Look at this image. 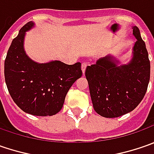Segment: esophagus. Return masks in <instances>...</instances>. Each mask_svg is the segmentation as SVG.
I'll return each mask as SVG.
<instances>
[{"instance_id": "esophagus-1", "label": "esophagus", "mask_w": 154, "mask_h": 154, "mask_svg": "<svg viewBox=\"0 0 154 154\" xmlns=\"http://www.w3.org/2000/svg\"><path fill=\"white\" fill-rule=\"evenodd\" d=\"M87 63L86 62H83L82 64H81V69H82V72H83V74H85V71H86V68L87 67Z\"/></svg>"}]
</instances>
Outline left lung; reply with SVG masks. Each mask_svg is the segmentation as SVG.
<instances>
[{"instance_id": "obj_1", "label": "left lung", "mask_w": 154, "mask_h": 154, "mask_svg": "<svg viewBox=\"0 0 154 154\" xmlns=\"http://www.w3.org/2000/svg\"><path fill=\"white\" fill-rule=\"evenodd\" d=\"M137 39L133 57L128 64L118 65L114 56H107L87 66L88 81L93 109L107 118L118 117L134 109L145 96L150 80V61L139 28L133 26Z\"/></svg>"}]
</instances>
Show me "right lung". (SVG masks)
<instances>
[{"mask_svg": "<svg viewBox=\"0 0 154 154\" xmlns=\"http://www.w3.org/2000/svg\"><path fill=\"white\" fill-rule=\"evenodd\" d=\"M33 26L32 21L26 24L10 45L4 63L5 81L13 100L23 111L40 116L56 115L69 88L82 75L81 63L32 61L24 50V39Z\"/></svg>", "mask_w": 154, "mask_h": 154, "instance_id": "1", "label": "right lung"}]
</instances>
